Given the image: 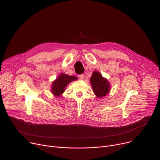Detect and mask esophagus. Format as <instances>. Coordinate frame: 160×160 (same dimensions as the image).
<instances>
[{"label": "esophagus", "mask_w": 160, "mask_h": 160, "mask_svg": "<svg viewBox=\"0 0 160 160\" xmlns=\"http://www.w3.org/2000/svg\"><path fill=\"white\" fill-rule=\"evenodd\" d=\"M78 77H79L80 79L82 80V79H83V78H84V74H79V75H78Z\"/></svg>", "instance_id": "esophagus-1"}]
</instances>
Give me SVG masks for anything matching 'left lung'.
<instances>
[{
    "instance_id": "obj_1",
    "label": "left lung",
    "mask_w": 160,
    "mask_h": 160,
    "mask_svg": "<svg viewBox=\"0 0 160 160\" xmlns=\"http://www.w3.org/2000/svg\"><path fill=\"white\" fill-rule=\"evenodd\" d=\"M90 83L94 93L97 97L106 96L110 90V83L108 80L99 72L94 71L90 78Z\"/></svg>"
}]
</instances>
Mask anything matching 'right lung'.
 Segmentation results:
<instances>
[{"label": "right lung", "instance_id": "right-lung-1", "mask_svg": "<svg viewBox=\"0 0 160 160\" xmlns=\"http://www.w3.org/2000/svg\"><path fill=\"white\" fill-rule=\"evenodd\" d=\"M78 78L74 76H69L64 73H61L58 77L52 82L51 93L56 97L61 95L65 91L66 86L72 81L77 80Z\"/></svg>", "mask_w": 160, "mask_h": 160}]
</instances>
